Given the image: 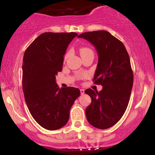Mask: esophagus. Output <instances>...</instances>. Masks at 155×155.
<instances>
[{
  "instance_id": "esophagus-1",
  "label": "esophagus",
  "mask_w": 155,
  "mask_h": 155,
  "mask_svg": "<svg viewBox=\"0 0 155 155\" xmlns=\"http://www.w3.org/2000/svg\"><path fill=\"white\" fill-rule=\"evenodd\" d=\"M80 94H84V90H83V89H80Z\"/></svg>"
}]
</instances>
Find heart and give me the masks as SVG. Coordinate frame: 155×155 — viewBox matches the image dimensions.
<instances>
[{"instance_id": "obj_1", "label": "heart", "mask_w": 155, "mask_h": 155, "mask_svg": "<svg viewBox=\"0 0 155 155\" xmlns=\"http://www.w3.org/2000/svg\"><path fill=\"white\" fill-rule=\"evenodd\" d=\"M91 51L90 48H82L81 49H80V54H84V53H86V52H87V51Z\"/></svg>"}]
</instances>
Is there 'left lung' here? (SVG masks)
Here are the masks:
<instances>
[{"label": "left lung", "mask_w": 155, "mask_h": 155, "mask_svg": "<svg viewBox=\"0 0 155 155\" xmlns=\"http://www.w3.org/2000/svg\"><path fill=\"white\" fill-rule=\"evenodd\" d=\"M93 44L98 54L94 83L103 86L99 92L87 89L92 102L85 110L88 122L95 128H111L124 115L130 100L133 73L126 47L120 40L104 30L80 35Z\"/></svg>", "instance_id": "obj_1"}]
</instances>
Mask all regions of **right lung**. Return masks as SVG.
I'll return each instance as SVG.
<instances>
[{
    "instance_id": "1",
    "label": "right lung",
    "mask_w": 155,
    "mask_h": 155,
    "mask_svg": "<svg viewBox=\"0 0 155 155\" xmlns=\"http://www.w3.org/2000/svg\"><path fill=\"white\" fill-rule=\"evenodd\" d=\"M75 32H45L25 51L22 63V90L31 115L49 130L62 128L69 119L70 110L80 94L79 89L59 88L56 75L63 69L68 44Z\"/></svg>"
}]
</instances>
